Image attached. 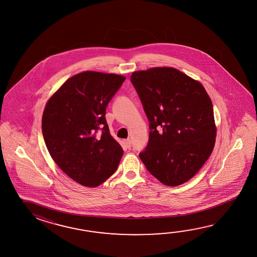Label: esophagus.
I'll list each match as a JSON object with an SVG mask.
<instances>
[{
  "instance_id": "esophagus-1",
  "label": "esophagus",
  "mask_w": 257,
  "mask_h": 257,
  "mask_svg": "<svg viewBox=\"0 0 257 257\" xmlns=\"http://www.w3.org/2000/svg\"><path fill=\"white\" fill-rule=\"evenodd\" d=\"M125 145H126V147L127 148V149H131V140L130 139H127V140H126L125 141Z\"/></svg>"
}]
</instances>
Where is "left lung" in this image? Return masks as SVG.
<instances>
[{
    "instance_id": "1",
    "label": "left lung",
    "mask_w": 257,
    "mask_h": 257,
    "mask_svg": "<svg viewBox=\"0 0 257 257\" xmlns=\"http://www.w3.org/2000/svg\"><path fill=\"white\" fill-rule=\"evenodd\" d=\"M131 83L149 120V142L139 156L165 186L186 183L213 151L212 102L200 82L174 68L131 74Z\"/></svg>"
}]
</instances>
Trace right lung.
<instances>
[{"mask_svg":"<svg viewBox=\"0 0 257 257\" xmlns=\"http://www.w3.org/2000/svg\"><path fill=\"white\" fill-rule=\"evenodd\" d=\"M126 78L84 71L67 80L49 99L42 116L44 141L66 175L96 187L115 173L123 149L110 135L107 104Z\"/></svg>","mask_w":257,"mask_h":257,"instance_id":"right-lung-1","label":"right lung"}]
</instances>
